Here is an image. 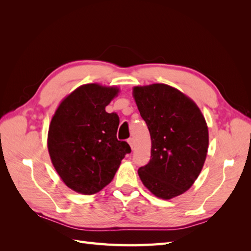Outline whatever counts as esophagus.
I'll use <instances>...</instances> for the list:
<instances>
[{"instance_id":"obj_1","label":"esophagus","mask_w":251,"mask_h":251,"mask_svg":"<svg viewBox=\"0 0 251 251\" xmlns=\"http://www.w3.org/2000/svg\"><path fill=\"white\" fill-rule=\"evenodd\" d=\"M127 142H128V144H130V147H131V149L133 150V149H134V147H135V143H134V139H133V138H128V139H127Z\"/></svg>"}]
</instances>
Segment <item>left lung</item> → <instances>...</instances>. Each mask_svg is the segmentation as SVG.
I'll use <instances>...</instances> for the list:
<instances>
[{
    "label": "left lung",
    "mask_w": 251,
    "mask_h": 251,
    "mask_svg": "<svg viewBox=\"0 0 251 251\" xmlns=\"http://www.w3.org/2000/svg\"><path fill=\"white\" fill-rule=\"evenodd\" d=\"M151 135V160L138 175L158 198L183 194L198 178L206 158L208 130L197 104L179 90L154 83L133 90Z\"/></svg>",
    "instance_id": "obj_1"
}]
</instances>
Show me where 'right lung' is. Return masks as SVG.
Returning <instances> with one entry per match:
<instances>
[{
    "instance_id": "obj_1",
    "label": "right lung",
    "mask_w": 251,
    "mask_h": 251,
    "mask_svg": "<svg viewBox=\"0 0 251 251\" xmlns=\"http://www.w3.org/2000/svg\"><path fill=\"white\" fill-rule=\"evenodd\" d=\"M118 93L114 87L83 85L60 102L48 132L51 161L65 184L92 195L113 180L131 148L116 137L119 117L105 112Z\"/></svg>"
}]
</instances>
